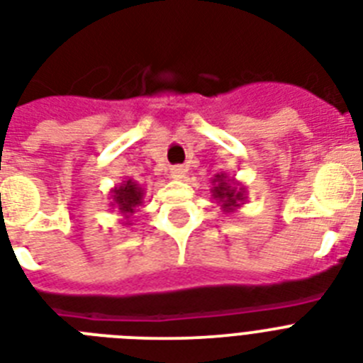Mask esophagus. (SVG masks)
<instances>
[{"instance_id": "esophagus-1", "label": "esophagus", "mask_w": 363, "mask_h": 363, "mask_svg": "<svg viewBox=\"0 0 363 363\" xmlns=\"http://www.w3.org/2000/svg\"><path fill=\"white\" fill-rule=\"evenodd\" d=\"M185 174H187V170H185V167H172V169H170V178L184 179Z\"/></svg>"}]
</instances>
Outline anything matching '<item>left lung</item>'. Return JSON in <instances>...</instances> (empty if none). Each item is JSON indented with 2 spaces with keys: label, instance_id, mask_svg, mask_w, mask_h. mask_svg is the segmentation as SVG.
Returning <instances> with one entry per match:
<instances>
[{
  "label": "left lung",
  "instance_id": "1",
  "mask_svg": "<svg viewBox=\"0 0 363 363\" xmlns=\"http://www.w3.org/2000/svg\"><path fill=\"white\" fill-rule=\"evenodd\" d=\"M209 193L224 213H233L235 209H239L247 202V187L235 178H230L226 172L215 174V178L211 179Z\"/></svg>",
  "mask_w": 363,
  "mask_h": 363
}]
</instances>
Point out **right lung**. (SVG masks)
<instances>
[{
	"instance_id": "right-lung-1",
	"label": "right lung",
	"mask_w": 363,
	"mask_h": 363,
	"mask_svg": "<svg viewBox=\"0 0 363 363\" xmlns=\"http://www.w3.org/2000/svg\"><path fill=\"white\" fill-rule=\"evenodd\" d=\"M109 206L113 209L118 211V215H122V224L124 226H130L131 220L130 217L137 211L143 200H145V187L135 182L131 178H125L121 185H115V187L109 191Z\"/></svg>"
}]
</instances>
